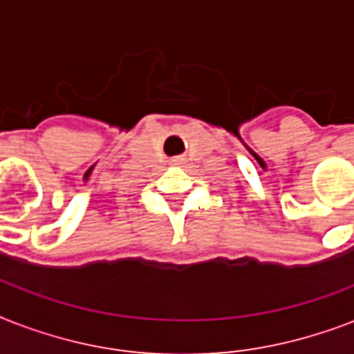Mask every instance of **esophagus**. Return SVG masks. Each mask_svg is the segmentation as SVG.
<instances>
[{"instance_id": "1", "label": "esophagus", "mask_w": 354, "mask_h": 354, "mask_svg": "<svg viewBox=\"0 0 354 354\" xmlns=\"http://www.w3.org/2000/svg\"><path fill=\"white\" fill-rule=\"evenodd\" d=\"M180 163H182V160H180V158H174V160H172V165H180Z\"/></svg>"}]
</instances>
